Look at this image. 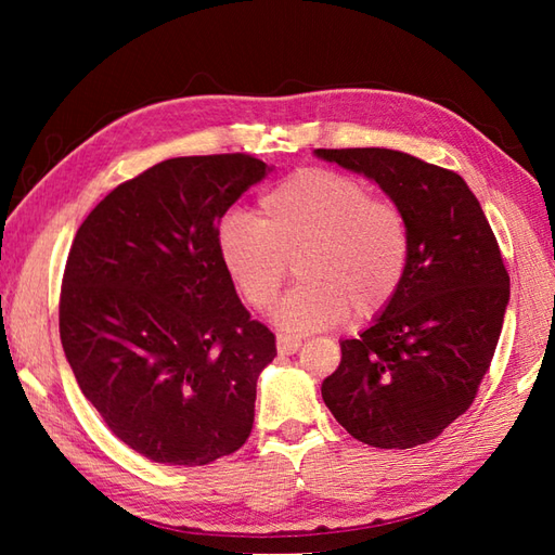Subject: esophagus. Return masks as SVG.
I'll list each match as a JSON object with an SVG mask.
<instances>
[{"label": "esophagus", "instance_id": "1", "mask_svg": "<svg viewBox=\"0 0 555 555\" xmlns=\"http://www.w3.org/2000/svg\"><path fill=\"white\" fill-rule=\"evenodd\" d=\"M300 346H302L300 338H293V336H279L276 338V348H279L281 356H293V352H296Z\"/></svg>", "mask_w": 555, "mask_h": 555}]
</instances>
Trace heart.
Wrapping results in <instances>:
<instances>
[{"instance_id": "1", "label": "heart", "mask_w": 555, "mask_h": 555, "mask_svg": "<svg viewBox=\"0 0 555 555\" xmlns=\"http://www.w3.org/2000/svg\"><path fill=\"white\" fill-rule=\"evenodd\" d=\"M221 264L245 302L267 310L296 262L300 286L274 310L291 334L370 322L398 296L410 262L403 211L356 176L300 169L259 199V219L229 211L215 231Z\"/></svg>"}]
</instances>
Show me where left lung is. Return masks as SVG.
Instances as JSON below:
<instances>
[{"instance_id":"1","label":"left lung","mask_w":555,"mask_h":555,"mask_svg":"<svg viewBox=\"0 0 555 555\" xmlns=\"http://www.w3.org/2000/svg\"><path fill=\"white\" fill-rule=\"evenodd\" d=\"M364 173L403 211L410 262L393 302L322 384L336 422L374 448L436 439L473 405L511 300L496 235L455 171L386 147L314 150Z\"/></svg>"}]
</instances>
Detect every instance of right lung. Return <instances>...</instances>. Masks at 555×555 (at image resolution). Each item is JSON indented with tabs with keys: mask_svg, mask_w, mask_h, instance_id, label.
Here are the masks:
<instances>
[{
	"mask_svg": "<svg viewBox=\"0 0 555 555\" xmlns=\"http://www.w3.org/2000/svg\"><path fill=\"white\" fill-rule=\"evenodd\" d=\"M269 167L176 157L116 185L70 245L59 336L104 424L152 463L207 465L247 441L276 338L221 264L219 219Z\"/></svg>",
	"mask_w": 555,
	"mask_h": 555,
	"instance_id": "1",
	"label": "right lung"
}]
</instances>
